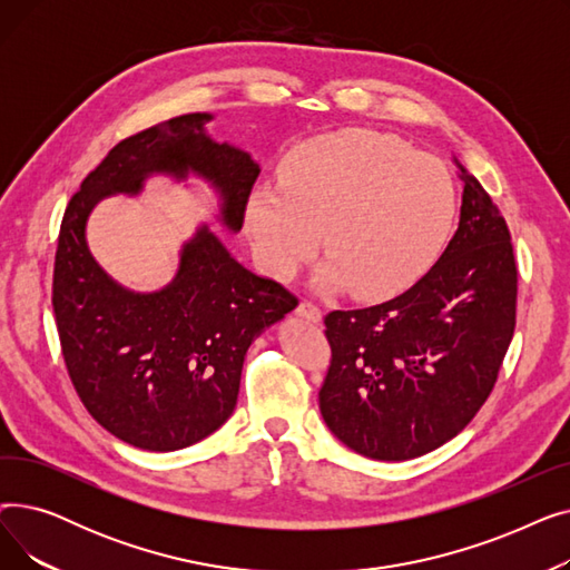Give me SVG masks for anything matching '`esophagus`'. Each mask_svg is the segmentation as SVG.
I'll use <instances>...</instances> for the list:
<instances>
[{
    "label": "esophagus",
    "mask_w": 570,
    "mask_h": 570,
    "mask_svg": "<svg viewBox=\"0 0 570 570\" xmlns=\"http://www.w3.org/2000/svg\"><path fill=\"white\" fill-rule=\"evenodd\" d=\"M297 316H303V318H307V321H312V323H318L321 321V309L314 305V303H309V301H303L301 305H297Z\"/></svg>",
    "instance_id": "esophagus-1"
}]
</instances>
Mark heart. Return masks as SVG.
<instances>
[{
	"mask_svg": "<svg viewBox=\"0 0 570 570\" xmlns=\"http://www.w3.org/2000/svg\"><path fill=\"white\" fill-rule=\"evenodd\" d=\"M455 213V179L439 159L391 134L348 129L307 142L286 187H258L247 228L258 261L279 279L314 254L321 233L327 254L314 284L379 301L436 261Z\"/></svg>",
	"mask_w": 570,
	"mask_h": 570,
	"instance_id": "1",
	"label": "heart"
}]
</instances>
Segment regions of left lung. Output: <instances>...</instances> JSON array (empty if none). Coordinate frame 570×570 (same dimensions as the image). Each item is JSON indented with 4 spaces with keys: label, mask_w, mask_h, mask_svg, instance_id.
<instances>
[{
    "label": "left lung",
    "mask_w": 570,
    "mask_h": 570,
    "mask_svg": "<svg viewBox=\"0 0 570 570\" xmlns=\"http://www.w3.org/2000/svg\"><path fill=\"white\" fill-rule=\"evenodd\" d=\"M425 277L393 301L325 316L333 361L318 391L325 425L372 460L421 458L458 436L490 397L515 331L511 233L481 183Z\"/></svg>",
    "instance_id": "8db88e82"
}]
</instances>
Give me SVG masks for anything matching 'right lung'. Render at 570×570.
Segmentation results:
<instances>
[{
  "instance_id": "obj_1",
  "label": "right lung",
  "mask_w": 570,
  "mask_h": 570,
  "mask_svg": "<svg viewBox=\"0 0 570 570\" xmlns=\"http://www.w3.org/2000/svg\"><path fill=\"white\" fill-rule=\"evenodd\" d=\"M209 112H189L119 140L67 205L59 228L52 309L76 393L112 436L168 453L219 430L235 409L252 342L297 307L282 284L239 265L200 226L175 279L155 293L112 282L89 254L85 226L112 194H140L149 175L207 179L219 219L237 233L261 173L249 153L205 134Z\"/></svg>"
}]
</instances>
